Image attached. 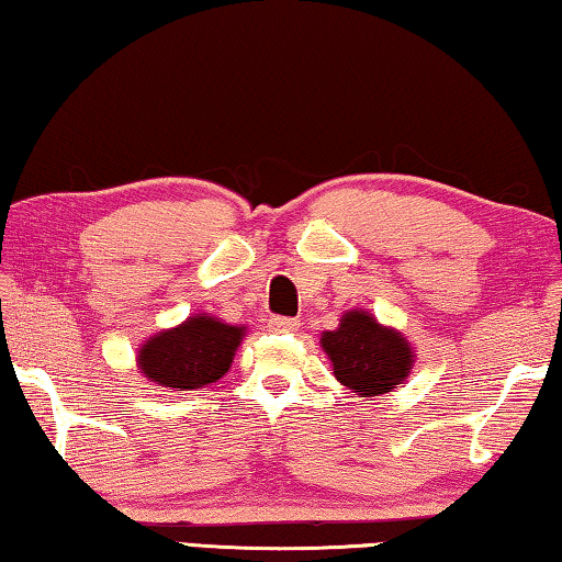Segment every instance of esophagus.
Wrapping results in <instances>:
<instances>
[{"instance_id": "esophagus-1", "label": "esophagus", "mask_w": 562, "mask_h": 562, "mask_svg": "<svg viewBox=\"0 0 562 562\" xmlns=\"http://www.w3.org/2000/svg\"><path fill=\"white\" fill-rule=\"evenodd\" d=\"M299 326H301L299 318H283V316H273V318L269 321V328H271V330H276V333H291V330H296Z\"/></svg>"}]
</instances>
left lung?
I'll return each instance as SVG.
<instances>
[{
    "label": "left lung",
    "mask_w": 562,
    "mask_h": 562,
    "mask_svg": "<svg viewBox=\"0 0 562 562\" xmlns=\"http://www.w3.org/2000/svg\"><path fill=\"white\" fill-rule=\"evenodd\" d=\"M321 346L333 362L340 385L360 397H380L407 380L415 352L395 328L380 326L372 313L352 308L338 330H326Z\"/></svg>",
    "instance_id": "1"
}]
</instances>
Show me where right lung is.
Instances as JSON below:
<instances>
[{
	"label": "right lung",
	"mask_w": 562,
	"mask_h": 562,
	"mask_svg": "<svg viewBox=\"0 0 562 562\" xmlns=\"http://www.w3.org/2000/svg\"><path fill=\"white\" fill-rule=\"evenodd\" d=\"M244 326L194 313L177 328L160 330L137 350V368L160 387L202 390L229 372Z\"/></svg>",
	"instance_id": "1"
}]
</instances>
